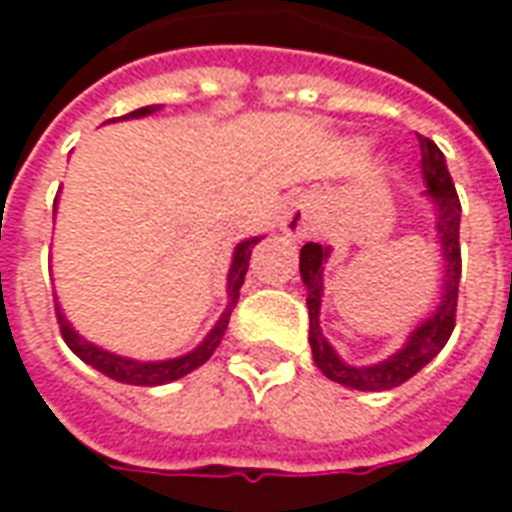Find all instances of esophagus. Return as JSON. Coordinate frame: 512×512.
<instances>
[{"label":"esophagus","mask_w":512,"mask_h":512,"mask_svg":"<svg viewBox=\"0 0 512 512\" xmlns=\"http://www.w3.org/2000/svg\"><path fill=\"white\" fill-rule=\"evenodd\" d=\"M279 227H282V233L285 235L301 241V238H310L312 235V230H315V219H312V211L304 202H293L288 211L282 213Z\"/></svg>","instance_id":"1"}]
</instances>
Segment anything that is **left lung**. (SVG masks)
Masks as SVG:
<instances>
[{
	"mask_svg": "<svg viewBox=\"0 0 512 512\" xmlns=\"http://www.w3.org/2000/svg\"><path fill=\"white\" fill-rule=\"evenodd\" d=\"M419 136V150H422V178L428 186L430 200L436 208V230H439L441 257H444V290H441V304L428 321H422L411 332L406 345L384 362L367 367H354L343 362L332 345L326 343L321 332V299H323V263L329 257V246L304 244L301 246L299 271L304 285H307V310H310V348L312 359L323 376L332 378L337 384L351 386L359 392H384L395 386L406 384L408 378L417 376L422 367L428 365L433 356L450 340L455 329V310H458V285H461V244H458V230H461V202L458 191L450 178V169L444 161V153L433 139Z\"/></svg>",
	"mask_w": 512,
	"mask_h": 512,
	"instance_id": "1",
	"label": "left lung"
}]
</instances>
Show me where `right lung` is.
Listing matches in <instances>:
<instances>
[{"mask_svg":"<svg viewBox=\"0 0 512 512\" xmlns=\"http://www.w3.org/2000/svg\"><path fill=\"white\" fill-rule=\"evenodd\" d=\"M156 109L161 106H142V109H136L128 117H145L153 115ZM57 205V202H54ZM260 238L263 235H257V238H246L241 244L235 246V255H233V266H230V274H227V296H230V304H227V310L222 312V318L216 321L208 337L202 340L191 354L175 356V359H164V362H136V359H126V356H117L109 354L104 348H98V345L87 343L84 337L73 332V326L65 321V315H62L60 304H57V323H60V332L62 340L68 343L73 354L79 356L82 362H87L90 367H95L98 373H104V376L115 378L120 384H134V386H161L169 384V381H178V378L189 376L191 370H197L200 365H205L208 359L213 356V351L219 348L222 343L224 332H227V323H230V312L238 304V290L244 285L246 277V268H249V257H252V249L260 244Z\"/></svg>","mask_w":512,"mask_h":512,"instance_id":"obj_1","label":"right lung"}]
</instances>
